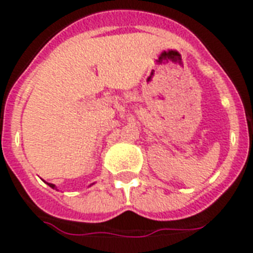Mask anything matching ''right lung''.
<instances>
[{"label":"right lung","instance_id":"add662e5","mask_svg":"<svg viewBox=\"0 0 253 253\" xmlns=\"http://www.w3.org/2000/svg\"><path fill=\"white\" fill-rule=\"evenodd\" d=\"M48 184H50V183H48ZM50 187H51V188H54L55 186H54V184H50Z\"/></svg>","mask_w":253,"mask_h":253}]
</instances>
